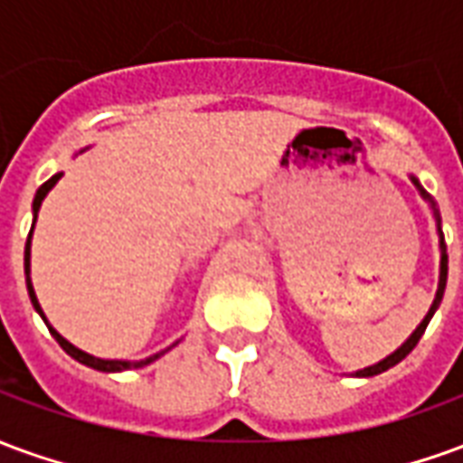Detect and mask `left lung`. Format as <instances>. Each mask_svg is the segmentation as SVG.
Returning <instances> with one entry per match:
<instances>
[{
    "label": "left lung",
    "instance_id": "left-lung-1",
    "mask_svg": "<svg viewBox=\"0 0 463 463\" xmlns=\"http://www.w3.org/2000/svg\"><path fill=\"white\" fill-rule=\"evenodd\" d=\"M411 181L417 183V188H419V191H421V185H419L417 178H411ZM421 195H424V198H429V195H427V193H424V191H421ZM437 221H439V215H437ZM439 238H441V241H439V245H441V272H439V290H437V298H434V305L429 307L427 317L421 320V325H419L417 330H414V335H411V337H409V340L404 342V345H402V347H399L397 352H394V354H389L387 359H382V362H379V364H374V367L359 369L357 377H374V374H379V372H387L389 367H394V364H399L402 359L407 357L409 352H411V349L417 347V342L421 340V335H424V330H427V325H429V320H431V315L437 312L439 302H441V298H444V288H447L449 258H447V245H444V235H441V231H439Z\"/></svg>",
    "mask_w": 463,
    "mask_h": 463
}]
</instances>
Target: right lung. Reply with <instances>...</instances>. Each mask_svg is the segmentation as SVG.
Wrapping results in <instances>:
<instances>
[{
	"mask_svg": "<svg viewBox=\"0 0 463 463\" xmlns=\"http://www.w3.org/2000/svg\"><path fill=\"white\" fill-rule=\"evenodd\" d=\"M59 178H61V173H56V175H52V178H49V181H46L44 185H42V188L36 191V195H34V221H36V211H39V205H42V201H44V195L49 191H52V188H54ZM32 228H34V225H32ZM29 241H32V231H29V238H26V248H24L26 288H29V298H32V305H34L36 312H39V315L44 317V312H42V307H39V302H36V295H34V288H32V280H29ZM44 322H46V317H44ZM46 325H49V322H46ZM49 332L54 335V340L59 342V345H61V349H64L66 354H71V357H74L76 362H81V364H86V367L99 369V372H121V369L146 367V364H151L153 359H158L163 354V352H161V354H153V357L141 359V362H118V359H99V357H91V354H86V352H81V349H76L74 345H71V342H66L64 337H61V335H59V332L54 330V327H49Z\"/></svg>",
	"mask_w": 463,
	"mask_h": 463,
	"instance_id": "obj_1",
	"label": "right lung"
}]
</instances>
